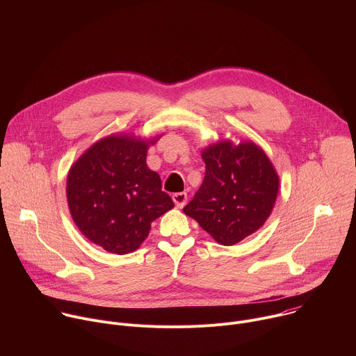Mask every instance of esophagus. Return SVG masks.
I'll list each match as a JSON object with an SVG mask.
<instances>
[{
  "instance_id": "1",
  "label": "esophagus",
  "mask_w": 356,
  "mask_h": 356,
  "mask_svg": "<svg viewBox=\"0 0 356 356\" xmlns=\"http://www.w3.org/2000/svg\"><path fill=\"white\" fill-rule=\"evenodd\" d=\"M172 198H173V201H175L176 207L183 209V207L186 206V201H187V193H184V191H181V193H175V194L172 195Z\"/></svg>"
}]
</instances>
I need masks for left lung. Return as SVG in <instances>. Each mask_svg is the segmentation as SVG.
Segmentation results:
<instances>
[{
  "mask_svg": "<svg viewBox=\"0 0 356 356\" xmlns=\"http://www.w3.org/2000/svg\"><path fill=\"white\" fill-rule=\"evenodd\" d=\"M202 184L183 209L221 245H235L269 218L279 176L265 152L253 142L221 140L201 152Z\"/></svg>",
  "mask_w": 356,
  "mask_h": 356,
  "instance_id": "1",
  "label": "left lung"
}]
</instances>
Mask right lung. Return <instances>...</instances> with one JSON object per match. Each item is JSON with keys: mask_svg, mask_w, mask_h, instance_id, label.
Returning <instances> with one entry per match:
<instances>
[{"mask_svg": "<svg viewBox=\"0 0 356 356\" xmlns=\"http://www.w3.org/2000/svg\"><path fill=\"white\" fill-rule=\"evenodd\" d=\"M155 142L110 135L69 170L66 194L74 224L92 243L117 255L136 250L150 224L175 207L159 175L146 165L147 147Z\"/></svg>", "mask_w": 356, "mask_h": 356, "instance_id": "obj_1", "label": "right lung"}]
</instances>
